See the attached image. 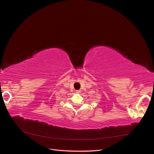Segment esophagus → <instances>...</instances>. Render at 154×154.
Segmentation results:
<instances>
[{"mask_svg":"<svg viewBox=\"0 0 154 154\" xmlns=\"http://www.w3.org/2000/svg\"><path fill=\"white\" fill-rule=\"evenodd\" d=\"M76 94H80L81 91L80 90H76Z\"/></svg>","mask_w":154,"mask_h":154,"instance_id":"1","label":"esophagus"}]
</instances>
